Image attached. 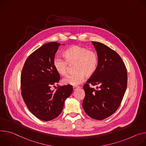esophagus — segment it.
<instances>
[{
    "label": "esophagus",
    "mask_w": 146,
    "mask_h": 146,
    "mask_svg": "<svg viewBox=\"0 0 146 146\" xmlns=\"http://www.w3.org/2000/svg\"><path fill=\"white\" fill-rule=\"evenodd\" d=\"M80 88V87L79 86H73V89H74V90H76V89Z\"/></svg>",
    "instance_id": "obj_1"
}]
</instances>
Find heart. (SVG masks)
<instances>
[{
  "mask_svg": "<svg viewBox=\"0 0 146 146\" xmlns=\"http://www.w3.org/2000/svg\"><path fill=\"white\" fill-rule=\"evenodd\" d=\"M65 58L55 57L53 66L61 75L67 74L69 66L74 64V74L65 77L62 82L65 85L76 86L82 83L85 76L90 77L94 74L99 65V56L93 50L79 45H73L65 50Z\"/></svg>",
  "mask_w": 146,
  "mask_h": 146,
  "instance_id": "obj_1",
  "label": "heart"
}]
</instances>
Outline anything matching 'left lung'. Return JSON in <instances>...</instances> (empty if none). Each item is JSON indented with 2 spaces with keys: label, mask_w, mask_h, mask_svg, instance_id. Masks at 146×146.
<instances>
[{
  "label": "left lung",
  "mask_w": 146,
  "mask_h": 146,
  "mask_svg": "<svg viewBox=\"0 0 146 146\" xmlns=\"http://www.w3.org/2000/svg\"><path fill=\"white\" fill-rule=\"evenodd\" d=\"M92 43L99 56V65L84 86L82 106L90 117L103 120L114 114L122 102L127 86V70L116 52L102 43ZM90 84L98 86L94 89Z\"/></svg>",
  "instance_id": "8db88e82"
}]
</instances>
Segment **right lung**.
<instances>
[{"label":"right lung","mask_w":146,"mask_h":146,"mask_svg":"<svg viewBox=\"0 0 146 146\" xmlns=\"http://www.w3.org/2000/svg\"><path fill=\"white\" fill-rule=\"evenodd\" d=\"M60 44L46 43L31 53L26 60L21 75V89L28 110L40 120L48 121L57 117L64 102L71 94L73 88L67 85L51 87L60 79L53 66V59Z\"/></svg>","instance_id":"obj_1"}]
</instances>
